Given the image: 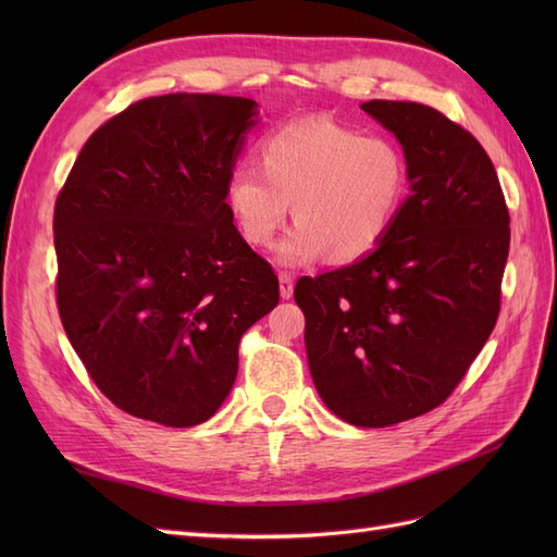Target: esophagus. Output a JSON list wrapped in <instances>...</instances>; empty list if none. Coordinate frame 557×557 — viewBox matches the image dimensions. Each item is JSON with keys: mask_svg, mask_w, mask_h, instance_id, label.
Here are the masks:
<instances>
[{"mask_svg": "<svg viewBox=\"0 0 557 557\" xmlns=\"http://www.w3.org/2000/svg\"><path fill=\"white\" fill-rule=\"evenodd\" d=\"M278 290H281V297H283V299H290V297H293L295 283H293V276H290L288 272H281V274H278Z\"/></svg>", "mask_w": 557, "mask_h": 557, "instance_id": "obj_1", "label": "esophagus"}]
</instances>
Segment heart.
I'll return each mask as SVG.
<instances>
[{
    "label": "heart",
    "mask_w": 557,
    "mask_h": 557,
    "mask_svg": "<svg viewBox=\"0 0 557 557\" xmlns=\"http://www.w3.org/2000/svg\"><path fill=\"white\" fill-rule=\"evenodd\" d=\"M256 156L260 170L239 164L230 174L225 205L242 239L260 250L274 246L293 205L297 225L278 248L285 264L367 258L409 195V164L393 139L325 117L269 132Z\"/></svg>",
    "instance_id": "heart-1"
}]
</instances>
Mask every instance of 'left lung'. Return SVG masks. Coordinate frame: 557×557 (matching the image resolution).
<instances>
[{"instance_id": "8db88e82", "label": "left lung", "mask_w": 557, "mask_h": 557, "mask_svg": "<svg viewBox=\"0 0 557 557\" xmlns=\"http://www.w3.org/2000/svg\"><path fill=\"white\" fill-rule=\"evenodd\" d=\"M391 129L409 190L385 242L315 278L295 301L307 358L327 409L358 428H387L446 401L499 315L509 209L483 146L416 102L360 107Z\"/></svg>"}]
</instances>
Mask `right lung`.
Masks as SVG:
<instances>
[{"label":"right lung","mask_w":557,"mask_h":557,"mask_svg":"<svg viewBox=\"0 0 557 557\" xmlns=\"http://www.w3.org/2000/svg\"><path fill=\"white\" fill-rule=\"evenodd\" d=\"M258 104L148 97L81 148L55 201L58 311L117 409L166 428L230 395L244 332L278 305V278L237 232L225 185Z\"/></svg>","instance_id":"right-lung-1"}]
</instances>
